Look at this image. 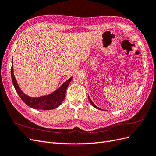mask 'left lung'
<instances>
[{"label":"left lung","instance_id":"left-lung-1","mask_svg":"<svg viewBox=\"0 0 156 156\" xmlns=\"http://www.w3.org/2000/svg\"><path fill=\"white\" fill-rule=\"evenodd\" d=\"M88 100H89V101H90V102L91 103V104H92V105L94 107H95V108H98V109H100V110H101V108H99V107H98L96 105H94V103L92 101V100H90V97L88 96Z\"/></svg>","mask_w":156,"mask_h":156}]
</instances>
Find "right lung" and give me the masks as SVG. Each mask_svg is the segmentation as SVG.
I'll list each match as a JSON object with an SVG mask.
<instances>
[{
  "mask_svg": "<svg viewBox=\"0 0 156 156\" xmlns=\"http://www.w3.org/2000/svg\"><path fill=\"white\" fill-rule=\"evenodd\" d=\"M12 63L11 75L13 84L18 95L28 106L33 108H36V109L51 110L58 107L61 105V103L64 101L66 90L69 83L72 81V77L67 80L56 90L49 94V95L37 98H32L25 95L21 90L20 87L18 86V84L13 74V62H12Z\"/></svg>",
  "mask_w": 156,
  "mask_h": 156,
  "instance_id": "obj_1",
  "label": "right lung"
}]
</instances>
